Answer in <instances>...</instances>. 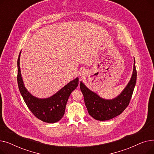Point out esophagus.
<instances>
[{
    "label": "esophagus",
    "instance_id": "esophagus-1",
    "mask_svg": "<svg viewBox=\"0 0 154 154\" xmlns=\"http://www.w3.org/2000/svg\"><path fill=\"white\" fill-rule=\"evenodd\" d=\"M84 72H82V75H84Z\"/></svg>",
    "mask_w": 154,
    "mask_h": 154
}]
</instances>
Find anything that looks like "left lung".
<instances>
[{
    "instance_id": "obj_1",
    "label": "left lung",
    "mask_w": 154,
    "mask_h": 154,
    "mask_svg": "<svg viewBox=\"0 0 154 154\" xmlns=\"http://www.w3.org/2000/svg\"><path fill=\"white\" fill-rule=\"evenodd\" d=\"M136 80L137 70L134 59V69L131 80L124 91L114 99H103L80 82V88L83 94L88 114L95 120L100 121L112 119L122 114L130 103Z\"/></svg>"
}]
</instances>
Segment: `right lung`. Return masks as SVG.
Wrapping results in <instances>:
<instances>
[{"instance_id": "right-lung-1", "label": "right lung", "mask_w": 154, "mask_h": 154, "mask_svg": "<svg viewBox=\"0 0 154 154\" xmlns=\"http://www.w3.org/2000/svg\"><path fill=\"white\" fill-rule=\"evenodd\" d=\"M20 52L17 60V82L20 92L27 106L37 119L47 123L58 122L63 116L72 92L79 84V79L72 80L51 97L38 99L30 94L24 86L20 68Z\"/></svg>"}]
</instances>
